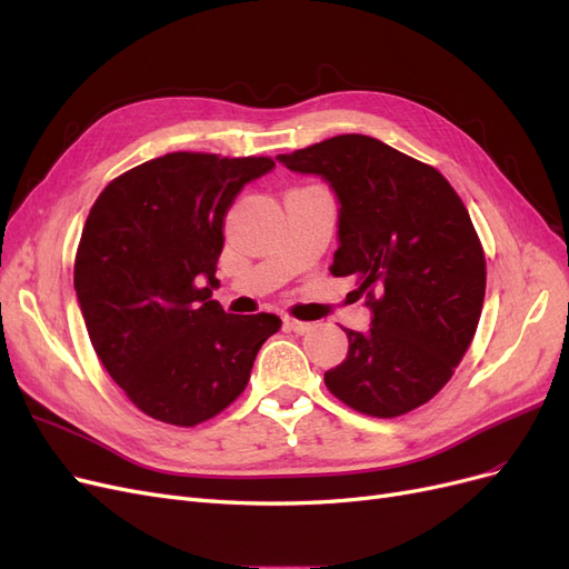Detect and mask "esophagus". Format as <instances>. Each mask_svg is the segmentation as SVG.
I'll list each match as a JSON object with an SVG mask.
<instances>
[{"label":"esophagus","instance_id":"34e87169","mask_svg":"<svg viewBox=\"0 0 569 569\" xmlns=\"http://www.w3.org/2000/svg\"><path fill=\"white\" fill-rule=\"evenodd\" d=\"M284 327H287V330H291V332H297V335H306V332H311V330H313V322H303V320H295V318H284Z\"/></svg>","mask_w":569,"mask_h":569}]
</instances>
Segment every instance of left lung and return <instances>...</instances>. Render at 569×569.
<instances>
[{
	"instance_id": "left-lung-1",
	"label": "left lung",
	"mask_w": 569,
	"mask_h": 569,
	"mask_svg": "<svg viewBox=\"0 0 569 569\" xmlns=\"http://www.w3.org/2000/svg\"><path fill=\"white\" fill-rule=\"evenodd\" d=\"M278 161L335 189L330 270L353 274V295L372 311L368 332L343 330L349 353L325 372L327 389L372 418L416 410L451 380L485 303V249L468 209L437 168L368 134H337Z\"/></svg>"
}]
</instances>
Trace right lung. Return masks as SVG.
I'll return each mask as SVG.
<instances>
[{"label": "right lung", "instance_id": "right-lung-1", "mask_svg": "<svg viewBox=\"0 0 569 569\" xmlns=\"http://www.w3.org/2000/svg\"><path fill=\"white\" fill-rule=\"evenodd\" d=\"M268 157L176 151L111 180L82 228L73 284L92 347L149 418L194 427L244 391L272 313L234 316L211 299L222 228Z\"/></svg>", "mask_w": 569, "mask_h": 569}]
</instances>
